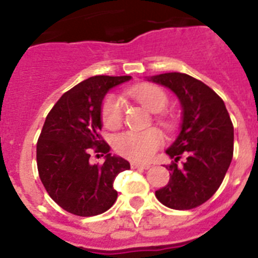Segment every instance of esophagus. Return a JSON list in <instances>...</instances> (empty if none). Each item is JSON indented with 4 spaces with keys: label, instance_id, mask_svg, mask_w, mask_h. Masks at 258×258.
I'll use <instances>...</instances> for the list:
<instances>
[{
    "label": "esophagus",
    "instance_id": "1",
    "mask_svg": "<svg viewBox=\"0 0 258 258\" xmlns=\"http://www.w3.org/2000/svg\"><path fill=\"white\" fill-rule=\"evenodd\" d=\"M132 168H133V169H150V168H151V165H150V164L132 163Z\"/></svg>",
    "mask_w": 258,
    "mask_h": 258
}]
</instances>
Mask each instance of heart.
Here are the masks:
<instances>
[{"label": "heart", "instance_id": "1", "mask_svg": "<svg viewBox=\"0 0 258 258\" xmlns=\"http://www.w3.org/2000/svg\"><path fill=\"white\" fill-rule=\"evenodd\" d=\"M129 95L151 113H160L168 106L165 92L155 85H138L129 90ZM124 103L113 94L107 95L102 104V122L108 129H117L122 124ZM164 126L169 122L164 118H157ZM163 145V136L156 129L143 132H125L118 134L115 140V149L120 155L138 163L149 161L157 149Z\"/></svg>", "mask_w": 258, "mask_h": 258}]
</instances>
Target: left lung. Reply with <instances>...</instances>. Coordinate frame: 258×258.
<instances>
[{"label": "left lung", "mask_w": 258, "mask_h": 258, "mask_svg": "<svg viewBox=\"0 0 258 258\" xmlns=\"http://www.w3.org/2000/svg\"><path fill=\"white\" fill-rule=\"evenodd\" d=\"M147 80L174 93L182 108L181 131L165 151L174 160L166 166L169 182L155 195L168 208H197L213 197L229 169L234 152L231 118L222 99L188 75L169 72ZM181 154L186 161L179 167Z\"/></svg>", "instance_id": "obj_1"}]
</instances>
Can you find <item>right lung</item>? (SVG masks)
<instances>
[{
	"instance_id": "1",
	"label": "right lung",
	"mask_w": 258,
	"mask_h": 258,
	"mask_svg": "<svg viewBox=\"0 0 258 258\" xmlns=\"http://www.w3.org/2000/svg\"><path fill=\"white\" fill-rule=\"evenodd\" d=\"M131 76H93L68 90L47 115L37 142L38 174L60 208L81 217L108 211L117 199L116 175L131 164L109 154L102 140V103L109 89ZM106 153L102 166L88 161L90 152Z\"/></svg>"
}]
</instances>
